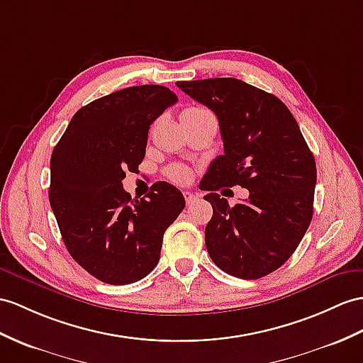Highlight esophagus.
Returning a JSON list of instances; mask_svg holds the SVG:
<instances>
[{
    "instance_id": "esophagus-1",
    "label": "esophagus",
    "mask_w": 363,
    "mask_h": 363,
    "mask_svg": "<svg viewBox=\"0 0 363 363\" xmlns=\"http://www.w3.org/2000/svg\"><path fill=\"white\" fill-rule=\"evenodd\" d=\"M183 196H184V200H186V206H192L194 203H197L199 201V196H196V194H192V192H183Z\"/></svg>"
}]
</instances>
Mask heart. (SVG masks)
Returning <instances> with one entry per match:
<instances>
[{
  "mask_svg": "<svg viewBox=\"0 0 363 363\" xmlns=\"http://www.w3.org/2000/svg\"><path fill=\"white\" fill-rule=\"evenodd\" d=\"M201 118H214L208 109L199 108V106H189V108L183 109L180 113V120L182 121H189V120H201ZM167 177L175 183H188L191 179V174L184 166L180 164H174L171 167H167L166 171Z\"/></svg>",
  "mask_w": 363,
  "mask_h": 363,
  "instance_id": "1",
  "label": "heart"
}]
</instances>
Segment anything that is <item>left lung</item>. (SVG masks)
I'll list each match as a JSON object with an SVG mask.
<instances>
[{
    "instance_id": "1",
    "label": "left lung",
    "mask_w": 363,
    "mask_h": 363,
    "mask_svg": "<svg viewBox=\"0 0 363 363\" xmlns=\"http://www.w3.org/2000/svg\"><path fill=\"white\" fill-rule=\"evenodd\" d=\"M217 115L225 154L200 186L212 218L205 229L209 257L234 277L252 280L284 264L313 218L315 162L293 113L276 95L237 78L177 82ZM235 184L249 200L229 207L220 187ZM223 194V192H222Z\"/></svg>"
}]
</instances>
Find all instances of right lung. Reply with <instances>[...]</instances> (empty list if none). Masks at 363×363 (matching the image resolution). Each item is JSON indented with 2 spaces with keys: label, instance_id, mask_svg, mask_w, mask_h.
<instances>
[{
  "label": "right lung",
  "instance_id": "1",
  "mask_svg": "<svg viewBox=\"0 0 363 363\" xmlns=\"http://www.w3.org/2000/svg\"><path fill=\"white\" fill-rule=\"evenodd\" d=\"M177 100L158 84L101 96L77 111L52 152L49 201L61 237L79 267L104 284L146 277L184 208L183 194L166 182L141 200L121 183L143 162L149 128Z\"/></svg>",
  "mask_w": 363,
  "mask_h": 363
}]
</instances>
